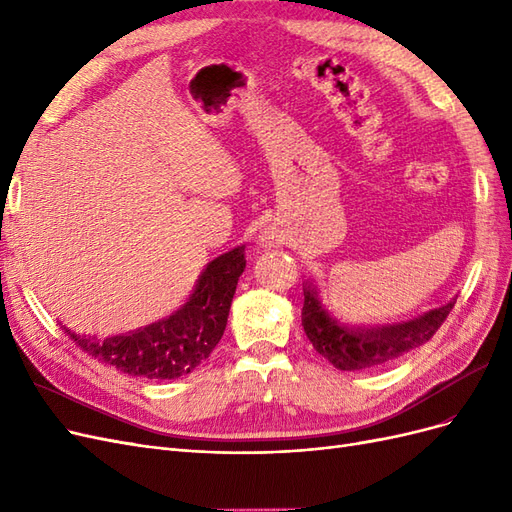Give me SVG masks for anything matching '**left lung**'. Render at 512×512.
<instances>
[{"label":"left lung","mask_w":512,"mask_h":512,"mask_svg":"<svg viewBox=\"0 0 512 512\" xmlns=\"http://www.w3.org/2000/svg\"><path fill=\"white\" fill-rule=\"evenodd\" d=\"M455 300L400 323L349 325L338 321L319 300L312 280L304 283L302 325L315 351L344 372L381 368L430 340L449 317Z\"/></svg>","instance_id":"8db88e82"}]
</instances>
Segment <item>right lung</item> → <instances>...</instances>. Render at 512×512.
<instances>
[{
	"mask_svg": "<svg viewBox=\"0 0 512 512\" xmlns=\"http://www.w3.org/2000/svg\"><path fill=\"white\" fill-rule=\"evenodd\" d=\"M244 268V246H236L212 259L195 280L183 306L170 317L138 327L134 332L95 338L78 336L68 327L63 329L82 351L102 364L131 376L172 381L193 372L219 344Z\"/></svg>",
	"mask_w": 512,
	"mask_h": 512,
	"instance_id": "obj_1",
	"label": "right lung"
}]
</instances>
